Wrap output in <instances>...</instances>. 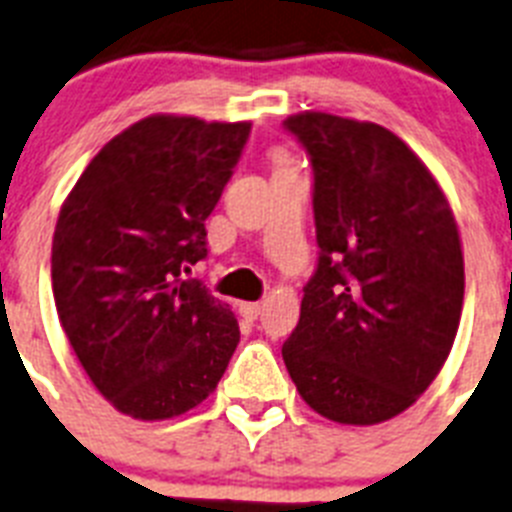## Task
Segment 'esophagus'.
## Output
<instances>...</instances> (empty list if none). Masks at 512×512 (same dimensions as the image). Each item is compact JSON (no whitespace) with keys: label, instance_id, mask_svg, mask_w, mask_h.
I'll use <instances>...</instances> for the list:
<instances>
[{"label":"esophagus","instance_id":"esophagus-1","mask_svg":"<svg viewBox=\"0 0 512 512\" xmlns=\"http://www.w3.org/2000/svg\"><path fill=\"white\" fill-rule=\"evenodd\" d=\"M260 309H263L260 302H239V312H242V317H247V320H257Z\"/></svg>","mask_w":512,"mask_h":512}]
</instances>
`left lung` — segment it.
<instances>
[{"label":"left lung","mask_w":512,"mask_h":512,"mask_svg":"<svg viewBox=\"0 0 512 512\" xmlns=\"http://www.w3.org/2000/svg\"><path fill=\"white\" fill-rule=\"evenodd\" d=\"M312 161L317 268L283 362L338 424H380L429 388L463 309V252L440 184L401 137L304 111L283 122Z\"/></svg>","instance_id":"8db88e82"}]
</instances>
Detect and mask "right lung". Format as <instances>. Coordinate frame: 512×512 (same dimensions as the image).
Instances as JSON below:
<instances>
[{
	"label": "right lung",
	"instance_id": "right-lung-1",
	"mask_svg": "<svg viewBox=\"0 0 512 512\" xmlns=\"http://www.w3.org/2000/svg\"><path fill=\"white\" fill-rule=\"evenodd\" d=\"M249 122L153 114L98 150L59 210L51 286L59 322L98 393L143 422L203 403L239 343L229 304L192 265Z\"/></svg>",
	"mask_w": 512,
	"mask_h": 512
}]
</instances>
